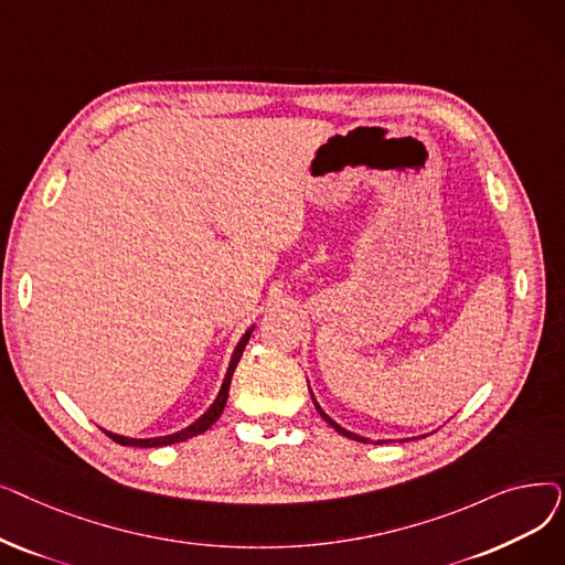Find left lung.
I'll list each match as a JSON object with an SVG mask.
<instances>
[{"label":"left lung","mask_w":565,"mask_h":565,"mask_svg":"<svg viewBox=\"0 0 565 565\" xmlns=\"http://www.w3.org/2000/svg\"><path fill=\"white\" fill-rule=\"evenodd\" d=\"M309 392H311V390H309ZM313 405H316V409H318V414H320V417H322L324 422H328V424H330V426H332V428H334V430H337L339 435H345V437H350V439H358V441H366L364 437H360V435H354V433H348V430H345V428H341V426H339L337 422H332V419L328 417V414H324V412L320 409V405L316 403V398H313Z\"/></svg>","instance_id":"obj_1"}]
</instances>
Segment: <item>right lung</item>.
Listing matches in <instances>:
<instances>
[{
	"instance_id": "obj_1",
	"label": "right lung",
	"mask_w": 565,
	"mask_h": 565,
	"mask_svg": "<svg viewBox=\"0 0 565 565\" xmlns=\"http://www.w3.org/2000/svg\"><path fill=\"white\" fill-rule=\"evenodd\" d=\"M249 334H252V330L241 339V343H237V348H235V352H233L228 371H226V377H224V384H222V390H220V396L215 398V403L211 405V409H207V412L203 414V417L196 419L192 426H188V428H183V430H178V433H173V435L153 437V439H130V437H121V435H114V433H107V430H105V435H107L109 439H114L116 444H121V447H143V449H151V447H167V444H175V441H185V439H190V437H194V435L205 433L207 428H211V426L220 419V414L224 412V405H226V398H228V390H231V377H233V371H235L237 362H241V358H243V350H245V345H247V341H249Z\"/></svg>"
}]
</instances>
